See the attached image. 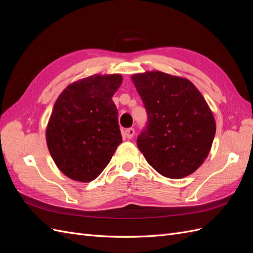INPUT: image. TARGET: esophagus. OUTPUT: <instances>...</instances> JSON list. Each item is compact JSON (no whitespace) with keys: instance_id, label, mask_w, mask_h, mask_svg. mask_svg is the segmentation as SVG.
<instances>
[{"instance_id":"34e87169","label":"esophagus","mask_w":253,"mask_h":253,"mask_svg":"<svg viewBox=\"0 0 253 253\" xmlns=\"http://www.w3.org/2000/svg\"><path fill=\"white\" fill-rule=\"evenodd\" d=\"M135 134V129L133 127H129V128H126V132H125V135L127 139H132L133 136Z\"/></svg>"}]
</instances>
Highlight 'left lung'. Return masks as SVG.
<instances>
[{"instance_id":"left-lung-1","label":"left lung","mask_w":253,"mask_h":253,"mask_svg":"<svg viewBox=\"0 0 253 253\" xmlns=\"http://www.w3.org/2000/svg\"><path fill=\"white\" fill-rule=\"evenodd\" d=\"M148 113L137 147L168 178L195 172L208 156L216 131L212 111L190 80L159 71L132 76Z\"/></svg>"}]
</instances>
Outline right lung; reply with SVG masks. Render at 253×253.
Here are the masks:
<instances>
[{
	"label": "right lung",
	"mask_w": 253,
	"mask_h": 253,
	"mask_svg": "<svg viewBox=\"0 0 253 253\" xmlns=\"http://www.w3.org/2000/svg\"><path fill=\"white\" fill-rule=\"evenodd\" d=\"M122 76L93 75L59 95L46 126V143L58 169L81 182L97 178L111 162L122 136L113 101Z\"/></svg>",
	"instance_id": "right-lung-1"
}]
</instances>
